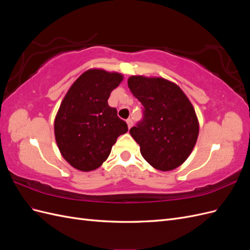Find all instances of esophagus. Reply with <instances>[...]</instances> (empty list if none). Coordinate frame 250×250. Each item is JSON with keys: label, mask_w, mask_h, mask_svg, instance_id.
Wrapping results in <instances>:
<instances>
[{"label": "esophagus", "mask_w": 250, "mask_h": 250, "mask_svg": "<svg viewBox=\"0 0 250 250\" xmlns=\"http://www.w3.org/2000/svg\"><path fill=\"white\" fill-rule=\"evenodd\" d=\"M126 122H127V125H128V128H129V129H130V128H131L132 125H133V121L129 118V119H127Z\"/></svg>", "instance_id": "1"}]
</instances>
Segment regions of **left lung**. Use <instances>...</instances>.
<instances>
[{
	"instance_id": "1",
	"label": "left lung",
	"mask_w": 250,
	"mask_h": 250,
	"mask_svg": "<svg viewBox=\"0 0 250 250\" xmlns=\"http://www.w3.org/2000/svg\"><path fill=\"white\" fill-rule=\"evenodd\" d=\"M128 87L143 105V119L129 130L142 156L157 170L179 167L199 133L192 103L177 84L164 78L131 76Z\"/></svg>"
}]
</instances>
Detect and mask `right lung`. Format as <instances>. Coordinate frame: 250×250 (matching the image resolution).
<instances>
[{
	"mask_svg": "<svg viewBox=\"0 0 250 250\" xmlns=\"http://www.w3.org/2000/svg\"><path fill=\"white\" fill-rule=\"evenodd\" d=\"M122 80L119 73L90 69L64 96L54 121L55 140L60 153L75 169L99 168L117 139L128 131L125 121L107 102Z\"/></svg>",
	"mask_w": 250,
	"mask_h": 250,
	"instance_id": "right-lung-1",
	"label": "right lung"
}]
</instances>
